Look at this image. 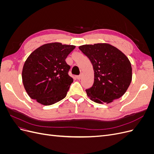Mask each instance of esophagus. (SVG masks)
I'll return each instance as SVG.
<instances>
[{
  "mask_svg": "<svg viewBox=\"0 0 154 154\" xmlns=\"http://www.w3.org/2000/svg\"><path fill=\"white\" fill-rule=\"evenodd\" d=\"M82 74H80V75L77 76H76V78L78 79V80H80V79L82 78Z\"/></svg>",
  "mask_w": 154,
  "mask_h": 154,
  "instance_id": "1",
  "label": "esophagus"
}]
</instances>
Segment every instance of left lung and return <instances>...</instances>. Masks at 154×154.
<instances>
[{
	"mask_svg": "<svg viewBox=\"0 0 154 154\" xmlns=\"http://www.w3.org/2000/svg\"><path fill=\"white\" fill-rule=\"evenodd\" d=\"M89 58L94 71V84L86 90L87 96L97 103H110L122 97L132 81L128 58L114 46L106 43L79 47Z\"/></svg>",
	"mask_w": 154,
	"mask_h": 154,
	"instance_id": "1",
	"label": "left lung"
}]
</instances>
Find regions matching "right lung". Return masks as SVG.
I'll return each instance as SVG.
<instances>
[{
	"instance_id": "add662e5",
	"label": "right lung",
	"mask_w": 154,
	"mask_h": 154,
	"mask_svg": "<svg viewBox=\"0 0 154 154\" xmlns=\"http://www.w3.org/2000/svg\"><path fill=\"white\" fill-rule=\"evenodd\" d=\"M74 45L53 42L31 53L22 69L24 88L31 98L44 105L57 103L66 96L73 79L66 62Z\"/></svg>"
}]
</instances>
